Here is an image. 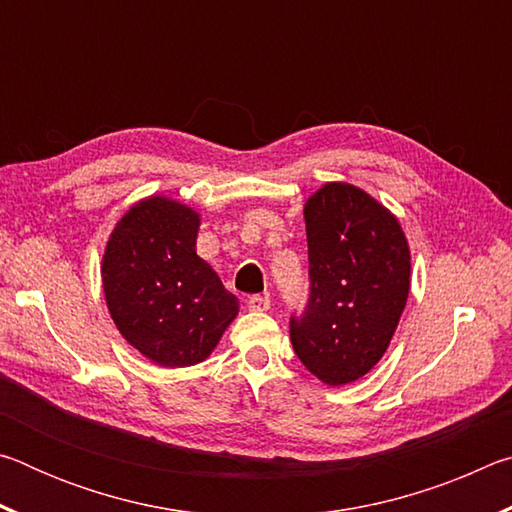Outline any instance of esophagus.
I'll return each instance as SVG.
<instances>
[{
    "mask_svg": "<svg viewBox=\"0 0 512 512\" xmlns=\"http://www.w3.org/2000/svg\"><path fill=\"white\" fill-rule=\"evenodd\" d=\"M268 307H271V298H268V296H259V293H255V296L248 298V309L250 311H266Z\"/></svg>",
    "mask_w": 512,
    "mask_h": 512,
    "instance_id": "1",
    "label": "esophagus"
}]
</instances>
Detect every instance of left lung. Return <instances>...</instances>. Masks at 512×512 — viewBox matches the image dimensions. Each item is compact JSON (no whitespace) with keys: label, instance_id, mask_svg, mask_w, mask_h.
<instances>
[{"label":"left lung","instance_id":"obj_1","mask_svg":"<svg viewBox=\"0 0 512 512\" xmlns=\"http://www.w3.org/2000/svg\"><path fill=\"white\" fill-rule=\"evenodd\" d=\"M309 300L289 320L305 368L343 386L384 357L409 298L411 255L395 216L363 189L327 183L305 205Z\"/></svg>","mask_w":512,"mask_h":512}]
</instances>
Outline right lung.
Listing matches in <instances>:
<instances>
[{
  "label": "right lung",
  "instance_id": "add662e5",
  "mask_svg": "<svg viewBox=\"0 0 512 512\" xmlns=\"http://www.w3.org/2000/svg\"><path fill=\"white\" fill-rule=\"evenodd\" d=\"M198 214L151 196L124 214L108 239L101 277L121 336L164 368L210 354L239 311L212 266L196 255Z\"/></svg>",
  "mask_w": 512,
  "mask_h": 512
}]
</instances>
